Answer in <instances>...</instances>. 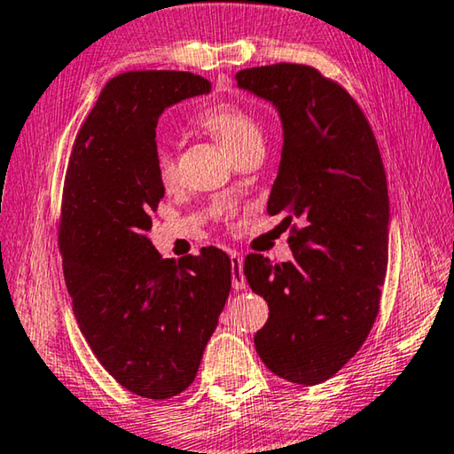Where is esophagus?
Listing matches in <instances>:
<instances>
[{"instance_id":"1","label":"esophagus","mask_w":454,"mask_h":454,"mask_svg":"<svg viewBox=\"0 0 454 454\" xmlns=\"http://www.w3.org/2000/svg\"><path fill=\"white\" fill-rule=\"evenodd\" d=\"M230 262H232V288L234 290H244L246 288V278L242 272V256L238 252H230Z\"/></svg>"}]
</instances>
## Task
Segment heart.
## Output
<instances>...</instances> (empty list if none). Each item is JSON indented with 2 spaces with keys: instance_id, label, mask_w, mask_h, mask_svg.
<instances>
[{
  "instance_id": "b5f03b06",
  "label": "heart",
  "mask_w": 454,
  "mask_h": 454,
  "mask_svg": "<svg viewBox=\"0 0 454 454\" xmlns=\"http://www.w3.org/2000/svg\"><path fill=\"white\" fill-rule=\"evenodd\" d=\"M198 121L224 144V148L236 158L238 153L252 148H262V126L248 110L236 104H218L198 114ZM156 172L166 186L176 182L178 176V160L170 144L158 142L153 150Z\"/></svg>"
}]
</instances>
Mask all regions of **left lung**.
Here are the masks:
<instances>
[{"mask_svg":"<svg viewBox=\"0 0 454 454\" xmlns=\"http://www.w3.org/2000/svg\"><path fill=\"white\" fill-rule=\"evenodd\" d=\"M236 82L280 112L284 148L268 214H284L294 254L282 264L262 254L244 260L246 280L270 309L256 352L276 376L312 387L356 355L379 314L387 174L356 99L317 67H248Z\"/></svg>","mask_w":454,"mask_h":454,"instance_id":"8db88e82","label":"left lung"}]
</instances>
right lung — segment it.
Returning a JSON list of instances; mask_svg holds the SVG:
<instances>
[{
	"label": "right lung",
	"mask_w": 454,
	"mask_h": 454,
	"mask_svg": "<svg viewBox=\"0 0 454 454\" xmlns=\"http://www.w3.org/2000/svg\"><path fill=\"white\" fill-rule=\"evenodd\" d=\"M210 88L190 72L112 78L75 136L61 194L58 246L74 317L99 364L153 401L194 382L232 280L226 252L208 246L176 264L148 236L164 198L153 162L160 114Z\"/></svg>",
	"instance_id": "obj_1"
}]
</instances>
